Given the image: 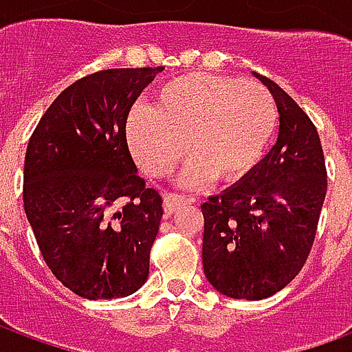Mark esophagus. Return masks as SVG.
I'll return each instance as SVG.
<instances>
[{
    "label": "esophagus",
    "mask_w": 352,
    "mask_h": 352,
    "mask_svg": "<svg viewBox=\"0 0 352 352\" xmlns=\"http://www.w3.org/2000/svg\"><path fill=\"white\" fill-rule=\"evenodd\" d=\"M192 199L181 194H164V211L168 214H173L177 209H181L184 204H190Z\"/></svg>",
    "instance_id": "34e87169"
}]
</instances>
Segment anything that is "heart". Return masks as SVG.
Segmentation results:
<instances>
[{"instance_id":"b5f03b06","label":"heart","mask_w":352,"mask_h":352,"mask_svg":"<svg viewBox=\"0 0 352 352\" xmlns=\"http://www.w3.org/2000/svg\"><path fill=\"white\" fill-rule=\"evenodd\" d=\"M277 105L254 80L190 73L154 92V107L133 109L126 122L131 154L151 177L168 175L184 143L194 160L184 184L232 183L251 171L272 141Z\"/></svg>"}]
</instances>
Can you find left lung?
Returning <instances> with one entry per match:
<instances>
[{
	"instance_id": "1",
	"label": "left lung",
	"mask_w": 352,
	"mask_h": 352,
	"mask_svg": "<svg viewBox=\"0 0 352 352\" xmlns=\"http://www.w3.org/2000/svg\"><path fill=\"white\" fill-rule=\"evenodd\" d=\"M279 109V138L241 183L207 198L204 272L221 294L264 300L302 272L324 204L326 162L307 113L258 75Z\"/></svg>"
}]
</instances>
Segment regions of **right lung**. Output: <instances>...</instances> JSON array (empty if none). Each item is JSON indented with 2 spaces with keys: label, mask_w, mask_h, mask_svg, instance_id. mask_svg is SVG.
I'll list each match as a JSON object with an SVG mask.
<instances>
[{
  "label": "right lung",
  "mask_w": 352,
  "mask_h": 352,
  "mask_svg": "<svg viewBox=\"0 0 352 352\" xmlns=\"http://www.w3.org/2000/svg\"><path fill=\"white\" fill-rule=\"evenodd\" d=\"M162 69H103L75 80L28 143V221L50 272L87 300L130 296L148 277L162 196L138 175L126 120Z\"/></svg>",
  "instance_id": "1"
}]
</instances>
